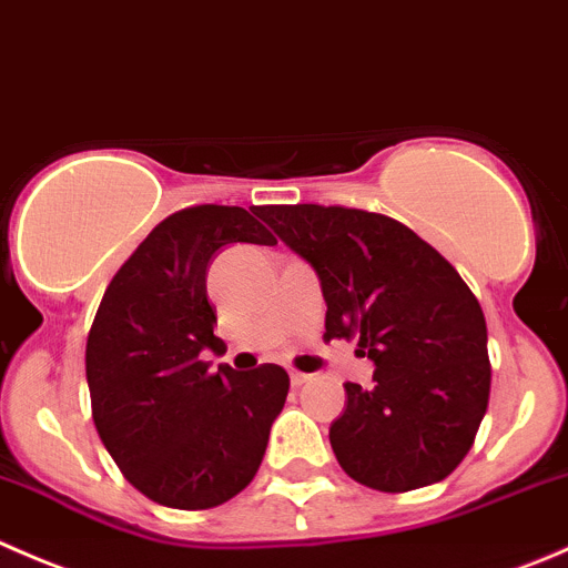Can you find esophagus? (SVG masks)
Wrapping results in <instances>:
<instances>
[{
	"instance_id": "1",
	"label": "esophagus",
	"mask_w": 568,
	"mask_h": 568,
	"mask_svg": "<svg viewBox=\"0 0 568 568\" xmlns=\"http://www.w3.org/2000/svg\"><path fill=\"white\" fill-rule=\"evenodd\" d=\"M308 378H312V375L297 373V369H290V384H292V386H303V384H306Z\"/></svg>"
}]
</instances>
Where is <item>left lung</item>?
I'll list each match as a JSON object with an SVG mask.
<instances>
[{
  "label": "left lung",
  "instance_id": "left-lung-1",
  "mask_svg": "<svg viewBox=\"0 0 568 568\" xmlns=\"http://www.w3.org/2000/svg\"><path fill=\"white\" fill-rule=\"evenodd\" d=\"M317 273L323 339H358L373 386L345 384L328 439L362 486L412 491L445 480L473 447L491 389L486 317L456 267L403 223L347 206H260Z\"/></svg>",
  "mask_w": 568,
  "mask_h": 568
}]
</instances>
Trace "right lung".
Segmentation results:
<instances>
[{
  "label": "right lung",
  "mask_w": 568,
  "mask_h": 568,
  "mask_svg": "<svg viewBox=\"0 0 568 568\" xmlns=\"http://www.w3.org/2000/svg\"><path fill=\"white\" fill-rule=\"evenodd\" d=\"M232 243L276 240L243 206L168 215L112 276L88 334L95 430L123 477L168 508H215L243 491L290 392L278 364L212 373L201 362L223 351L206 271Z\"/></svg>",
  "instance_id": "add662e5"
}]
</instances>
